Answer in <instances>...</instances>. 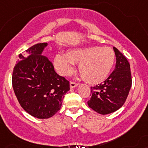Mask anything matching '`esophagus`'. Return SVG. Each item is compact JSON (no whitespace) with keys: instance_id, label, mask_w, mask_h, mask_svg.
I'll use <instances>...</instances> for the list:
<instances>
[{"instance_id":"34e87169","label":"esophagus","mask_w":148,"mask_h":148,"mask_svg":"<svg viewBox=\"0 0 148 148\" xmlns=\"http://www.w3.org/2000/svg\"><path fill=\"white\" fill-rule=\"evenodd\" d=\"M69 85H70V88H73L76 87L77 85H79V84H78L77 82H75L71 81L70 82V83H69Z\"/></svg>"}]
</instances>
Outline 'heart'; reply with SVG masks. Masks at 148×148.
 Returning <instances> with one entry per match:
<instances>
[{"label":"heart","mask_w":148,"mask_h":148,"mask_svg":"<svg viewBox=\"0 0 148 148\" xmlns=\"http://www.w3.org/2000/svg\"><path fill=\"white\" fill-rule=\"evenodd\" d=\"M115 54L109 47H92L79 48L58 54L54 65L62 75H70L74 70L73 64H79L78 69L85 81L96 84L103 81L113 68Z\"/></svg>","instance_id":"obj_1"}]
</instances>
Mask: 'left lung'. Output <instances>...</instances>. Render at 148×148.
Wrapping results in <instances>:
<instances>
[{"label":"left lung","instance_id":"obj_1","mask_svg":"<svg viewBox=\"0 0 148 148\" xmlns=\"http://www.w3.org/2000/svg\"><path fill=\"white\" fill-rule=\"evenodd\" d=\"M116 63L113 73L104 82L91 88V97L88 105L100 114H108L119 110L126 101L132 86L130 64L116 47Z\"/></svg>","mask_w":148,"mask_h":148}]
</instances>
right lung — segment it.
I'll use <instances>...</instances> for the list:
<instances>
[{
    "label": "right lung",
    "mask_w": 148,
    "mask_h": 148,
    "mask_svg": "<svg viewBox=\"0 0 148 148\" xmlns=\"http://www.w3.org/2000/svg\"><path fill=\"white\" fill-rule=\"evenodd\" d=\"M47 43L32 45L19 54L13 68L12 85L19 104L28 113L47 119L60 110L69 82L54 71L47 57L41 54Z\"/></svg>",
    "instance_id": "obj_1"
}]
</instances>
